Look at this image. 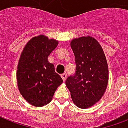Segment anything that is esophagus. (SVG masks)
Instances as JSON below:
<instances>
[{
	"label": "esophagus",
	"mask_w": 128,
	"mask_h": 128,
	"mask_svg": "<svg viewBox=\"0 0 128 128\" xmlns=\"http://www.w3.org/2000/svg\"><path fill=\"white\" fill-rule=\"evenodd\" d=\"M61 78H62L63 81H64V82H65V80H66V78H67V74H62V75H61Z\"/></svg>",
	"instance_id": "esophagus-1"
}]
</instances>
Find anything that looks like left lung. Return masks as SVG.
<instances>
[{
  "mask_svg": "<svg viewBox=\"0 0 128 128\" xmlns=\"http://www.w3.org/2000/svg\"><path fill=\"white\" fill-rule=\"evenodd\" d=\"M76 62V73L66 81L74 104L86 109L97 103L105 93L108 66L104 50L96 39L90 36L70 42Z\"/></svg>",
  "mask_w": 128,
  "mask_h": 128,
  "instance_id": "obj_1",
  "label": "left lung"
}]
</instances>
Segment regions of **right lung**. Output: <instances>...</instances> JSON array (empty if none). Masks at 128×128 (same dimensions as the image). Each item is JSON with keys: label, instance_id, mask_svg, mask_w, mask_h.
Listing matches in <instances>:
<instances>
[{"label": "right lung", "instance_id": "obj_1", "mask_svg": "<svg viewBox=\"0 0 128 128\" xmlns=\"http://www.w3.org/2000/svg\"><path fill=\"white\" fill-rule=\"evenodd\" d=\"M58 41L46 36L33 37L25 45L16 72L17 84L22 97L30 104L42 107L50 103L63 80L48 62V57Z\"/></svg>", "mask_w": 128, "mask_h": 128}]
</instances>
